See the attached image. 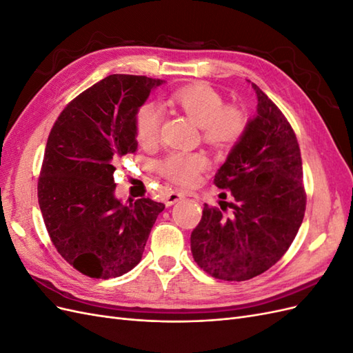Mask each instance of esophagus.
<instances>
[{
    "label": "esophagus",
    "mask_w": 353,
    "mask_h": 353,
    "mask_svg": "<svg viewBox=\"0 0 353 353\" xmlns=\"http://www.w3.org/2000/svg\"><path fill=\"white\" fill-rule=\"evenodd\" d=\"M184 191H179V190H175V191H170V193L166 196V199H165V203H166V206H172V205H175L176 201H179L181 199H184Z\"/></svg>",
    "instance_id": "1"
}]
</instances>
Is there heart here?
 Returning <instances> with one entry per match:
<instances>
[{"label":"heart","mask_w":353,"mask_h":353,"mask_svg":"<svg viewBox=\"0 0 353 353\" xmlns=\"http://www.w3.org/2000/svg\"><path fill=\"white\" fill-rule=\"evenodd\" d=\"M169 103L178 105L190 116L200 126L203 140L218 150H227L236 145L248 126L244 113L234 105H225L222 95L206 83H194L176 90L170 94ZM162 119V110L153 103H147L138 109L135 132L140 144L157 143ZM206 166L208 157L200 152L170 153L159 163V170L172 183L193 185Z\"/></svg>","instance_id":"obj_1"}]
</instances>
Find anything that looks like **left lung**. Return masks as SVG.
Segmentation results:
<instances>
[{
    "label": "left lung",
    "instance_id": "left-lung-1",
    "mask_svg": "<svg viewBox=\"0 0 353 353\" xmlns=\"http://www.w3.org/2000/svg\"><path fill=\"white\" fill-rule=\"evenodd\" d=\"M256 116L232 147L213 183L231 194L221 209L205 203L191 232V253L219 280L245 281L279 262L306 209L301 148L292 125L258 85ZM227 193H221L227 199Z\"/></svg>",
    "mask_w": 353,
    "mask_h": 353
}]
</instances>
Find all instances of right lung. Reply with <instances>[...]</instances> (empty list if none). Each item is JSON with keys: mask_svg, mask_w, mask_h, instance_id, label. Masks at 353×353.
Segmentation results:
<instances>
[{"mask_svg": "<svg viewBox=\"0 0 353 353\" xmlns=\"http://www.w3.org/2000/svg\"><path fill=\"white\" fill-rule=\"evenodd\" d=\"M165 81L110 74L73 99L52 125L38 179L48 236L91 279H114L141 261L163 203L114 196L116 163L135 153V116Z\"/></svg>", "mask_w": 353, "mask_h": 353, "instance_id": "obj_1", "label": "right lung"}]
</instances>
